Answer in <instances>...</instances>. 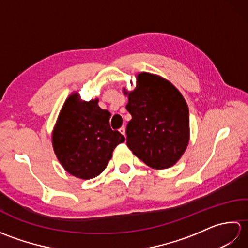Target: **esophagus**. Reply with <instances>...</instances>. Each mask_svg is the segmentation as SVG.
Returning a JSON list of instances; mask_svg holds the SVG:
<instances>
[{
  "instance_id": "obj_1",
  "label": "esophagus",
  "mask_w": 248,
  "mask_h": 248,
  "mask_svg": "<svg viewBox=\"0 0 248 248\" xmlns=\"http://www.w3.org/2000/svg\"><path fill=\"white\" fill-rule=\"evenodd\" d=\"M119 132L123 134L124 136H125V127L124 125V127H121L120 129H119Z\"/></svg>"
}]
</instances>
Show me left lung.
Masks as SVG:
<instances>
[{"instance_id": "obj_1", "label": "left lung", "mask_w": 248, "mask_h": 248, "mask_svg": "<svg viewBox=\"0 0 248 248\" xmlns=\"http://www.w3.org/2000/svg\"><path fill=\"white\" fill-rule=\"evenodd\" d=\"M128 96L132 116L127 125V145L133 155L155 170L173 166L186 150L189 114L181 93L166 78L149 72L136 76Z\"/></svg>"}]
</instances>
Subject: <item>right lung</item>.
<instances>
[{
	"mask_svg": "<svg viewBox=\"0 0 248 248\" xmlns=\"http://www.w3.org/2000/svg\"><path fill=\"white\" fill-rule=\"evenodd\" d=\"M99 100L83 101L72 93L62 105L52 132L55 155L67 172L77 178L99 176L112 159L116 146L124 136L109 127L110 113Z\"/></svg>",
	"mask_w": 248,
	"mask_h": 248,
	"instance_id": "1",
	"label": "right lung"
}]
</instances>
